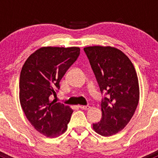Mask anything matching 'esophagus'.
Returning a JSON list of instances; mask_svg holds the SVG:
<instances>
[{
	"instance_id": "esophagus-1",
	"label": "esophagus",
	"mask_w": 158,
	"mask_h": 158,
	"mask_svg": "<svg viewBox=\"0 0 158 158\" xmlns=\"http://www.w3.org/2000/svg\"><path fill=\"white\" fill-rule=\"evenodd\" d=\"M79 107H80L81 109H82V110H88V109H89V108H90V106H89V105H81V106H79Z\"/></svg>"
}]
</instances>
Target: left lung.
Segmentation results:
<instances>
[{
  "label": "left lung",
  "instance_id": "8db88e82",
  "mask_svg": "<svg viewBox=\"0 0 158 158\" xmlns=\"http://www.w3.org/2000/svg\"><path fill=\"white\" fill-rule=\"evenodd\" d=\"M84 51L100 92L108 94L101 102V120L93 123V128L102 136H111L127 125L139 104L137 73L129 58L115 47L93 46Z\"/></svg>",
  "mask_w": 158,
  "mask_h": 158
}]
</instances>
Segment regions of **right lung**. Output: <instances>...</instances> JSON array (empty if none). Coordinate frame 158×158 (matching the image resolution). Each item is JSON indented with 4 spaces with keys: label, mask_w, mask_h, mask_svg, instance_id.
<instances>
[{
    "label": "right lung",
    "mask_w": 158,
    "mask_h": 158,
    "mask_svg": "<svg viewBox=\"0 0 158 158\" xmlns=\"http://www.w3.org/2000/svg\"><path fill=\"white\" fill-rule=\"evenodd\" d=\"M80 54L77 47H43L26 60L19 77V102L35 129L48 138L67 130L73 109L50 96L59 89V82Z\"/></svg>",
    "instance_id": "add662e5"
}]
</instances>
